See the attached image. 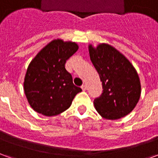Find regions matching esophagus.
I'll return each mask as SVG.
<instances>
[{"mask_svg": "<svg viewBox=\"0 0 158 158\" xmlns=\"http://www.w3.org/2000/svg\"><path fill=\"white\" fill-rule=\"evenodd\" d=\"M81 88H82L83 90H86V89H87V86H86L85 85H83L81 86Z\"/></svg>", "mask_w": 158, "mask_h": 158, "instance_id": "34e87169", "label": "esophagus"}]
</instances>
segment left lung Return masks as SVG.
Returning a JSON list of instances; mask_svg holds the SVG:
<instances>
[{"mask_svg":"<svg viewBox=\"0 0 158 158\" xmlns=\"http://www.w3.org/2000/svg\"><path fill=\"white\" fill-rule=\"evenodd\" d=\"M93 65L102 82V94L94 101L101 116L117 120L127 116L135 107L141 93L138 73L124 55L112 45H89Z\"/></svg>","mask_w":158,"mask_h":158,"instance_id":"1","label":"left lung"}]
</instances>
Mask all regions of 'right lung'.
Listing matches in <instances>:
<instances>
[{"label": "right lung", "mask_w": 158, "mask_h": 158, "mask_svg": "<svg viewBox=\"0 0 158 158\" xmlns=\"http://www.w3.org/2000/svg\"><path fill=\"white\" fill-rule=\"evenodd\" d=\"M79 49L77 43L53 40L42 48L27 69L23 89L29 105L47 117L58 115L71 106L81 88L73 83L66 61Z\"/></svg>", "instance_id": "add662e5"}]
</instances>
